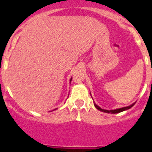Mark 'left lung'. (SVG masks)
Returning a JSON list of instances; mask_svg holds the SVG:
<instances>
[{
	"instance_id": "obj_1",
	"label": "left lung",
	"mask_w": 152,
	"mask_h": 152,
	"mask_svg": "<svg viewBox=\"0 0 152 152\" xmlns=\"http://www.w3.org/2000/svg\"><path fill=\"white\" fill-rule=\"evenodd\" d=\"M135 103H132V105L128 106V107H123V108L116 109V110H104V109H101L100 107H99V106L96 105L95 103H94V107H96V109H97L98 110H100V111H102V112H103V113H119L123 112V111H125V110H127L130 109L131 107H132L134 106V104H135Z\"/></svg>"
}]
</instances>
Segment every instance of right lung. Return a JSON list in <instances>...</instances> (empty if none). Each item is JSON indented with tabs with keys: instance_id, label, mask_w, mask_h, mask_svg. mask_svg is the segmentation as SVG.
Here are the masks:
<instances>
[{
	"instance_id": "right-lung-1",
	"label": "right lung",
	"mask_w": 152,
	"mask_h": 152,
	"mask_svg": "<svg viewBox=\"0 0 152 152\" xmlns=\"http://www.w3.org/2000/svg\"><path fill=\"white\" fill-rule=\"evenodd\" d=\"M72 77H71V79H70V82H71V81H72ZM56 109H55V110H56Z\"/></svg>"
}]
</instances>
